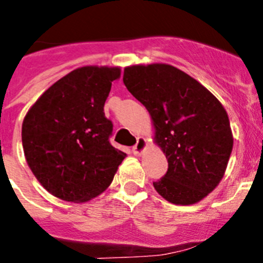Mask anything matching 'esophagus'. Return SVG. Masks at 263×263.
<instances>
[{"label": "esophagus", "instance_id": "1", "mask_svg": "<svg viewBox=\"0 0 263 263\" xmlns=\"http://www.w3.org/2000/svg\"><path fill=\"white\" fill-rule=\"evenodd\" d=\"M148 146V143H146V139L143 136L137 137V143L135 144V146L132 148V152H134L135 156H141L144 153V151Z\"/></svg>", "mask_w": 263, "mask_h": 263}]
</instances>
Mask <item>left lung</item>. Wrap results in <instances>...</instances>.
<instances>
[{
    "mask_svg": "<svg viewBox=\"0 0 263 263\" xmlns=\"http://www.w3.org/2000/svg\"><path fill=\"white\" fill-rule=\"evenodd\" d=\"M123 83L152 118L154 143L167 173L157 192L175 205H193L223 179L234 146L230 119L219 100L184 71L166 63L124 68Z\"/></svg>",
    "mask_w": 263,
    "mask_h": 263,
    "instance_id": "left-lung-1",
    "label": "left lung"
}]
</instances>
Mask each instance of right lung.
<instances>
[{"label":"right lung","mask_w":263,"mask_h":263,"mask_svg":"<svg viewBox=\"0 0 263 263\" xmlns=\"http://www.w3.org/2000/svg\"><path fill=\"white\" fill-rule=\"evenodd\" d=\"M120 67L84 66L49 87L22 124L24 157L55 197L82 203L101 195L127 154L109 143L104 105Z\"/></svg>","instance_id":"right-lung-1"}]
</instances>
